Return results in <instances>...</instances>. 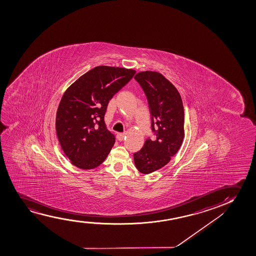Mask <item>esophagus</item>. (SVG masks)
Wrapping results in <instances>:
<instances>
[{
    "label": "esophagus",
    "mask_w": 256,
    "mask_h": 256,
    "mask_svg": "<svg viewBox=\"0 0 256 256\" xmlns=\"http://www.w3.org/2000/svg\"><path fill=\"white\" fill-rule=\"evenodd\" d=\"M125 137H126V133H119L117 134V136H116V138H117L120 142L124 140Z\"/></svg>",
    "instance_id": "1"
}]
</instances>
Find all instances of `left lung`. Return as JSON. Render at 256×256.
Listing matches in <instances>:
<instances>
[{
  "mask_svg": "<svg viewBox=\"0 0 256 256\" xmlns=\"http://www.w3.org/2000/svg\"><path fill=\"white\" fill-rule=\"evenodd\" d=\"M147 96L154 139H147L134 154L137 170L150 174L162 168L182 145L184 111L178 89L158 72H140L134 76Z\"/></svg>",
  "mask_w": 256,
  "mask_h": 256,
  "instance_id": "obj_1",
  "label": "left lung"
}]
</instances>
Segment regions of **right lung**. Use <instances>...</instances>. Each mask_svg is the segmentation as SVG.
Instances as JSON below:
<instances>
[{
	"instance_id": "add662e5",
	"label": "right lung",
	"mask_w": 256,
	"mask_h": 256,
	"mask_svg": "<svg viewBox=\"0 0 256 256\" xmlns=\"http://www.w3.org/2000/svg\"><path fill=\"white\" fill-rule=\"evenodd\" d=\"M134 74L132 69L100 66L64 92L56 111V136L74 166L92 170L105 161L116 142L104 122L106 108Z\"/></svg>"
}]
</instances>
